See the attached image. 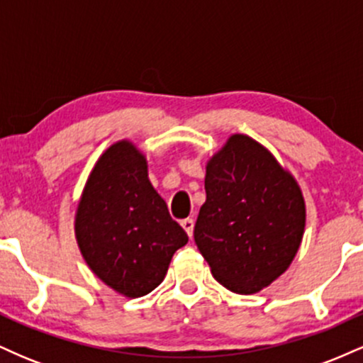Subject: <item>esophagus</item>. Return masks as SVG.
<instances>
[{
	"instance_id": "34e87169",
	"label": "esophagus",
	"mask_w": 363,
	"mask_h": 363,
	"mask_svg": "<svg viewBox=\"0 0 363 363\" xmlns=\"http://www.w3.org/2000/svg\"><path fill=\"white\" fill-rule=\"evenodd\" d=\"M181 225H182V228L186 230V234L189 235V239H191V237H193V230H194V220L193 218H184L181 222Z\"/></svg>"
}]
</instances>
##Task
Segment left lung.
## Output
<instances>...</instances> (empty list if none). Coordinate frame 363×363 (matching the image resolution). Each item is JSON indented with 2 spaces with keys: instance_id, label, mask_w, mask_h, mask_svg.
<instances>
[{
  "instance_id": "obj_1",
  "label": "left lung",
  "mask_w": 363,
  "mask_h": 363,
  "mask_svg": "<svg viewBox=\"0 0 363 363\" xmlns=\"http://www.w3.org/2000/svg\"><path fill=\"white\" fill-rule=\"evenodd\" d=\"M205 189L194 242L215 280L242 295L272 285L294 261L306 228L297 181L256 140L232 135L206 164Z\"/></svg>"
}]
</instances>
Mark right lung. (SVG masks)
Returning a JSON list of instances; mask_svg holds the SVG:
<instances>
[{
  "label": "right lung",
  "instance_id": "right-lung-1",
  "mask_svg": "<svg viewBox=\"0 0 363 363\" xmlns=\"http://www.w3.org/2000/svg\"><path fill=\"white\" fill-rule=\"evenodd\" d=\"M74 234L83 259L124 297L155 290L187 234L148 179L147 158L131 141L111 145L83 189Z\"/></svg>",
  "mask_w": 363,
  "mask_h": 363
}]
</instances>
